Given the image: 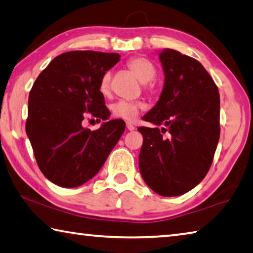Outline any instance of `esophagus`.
Masks as SVG:
<instances>
[{"instance_id": "obj_1", "label": "esophagus", "mask_w": 253, "mask_h": 253, "mask_svg": "<svg viewBox=\"0 0 253 253\" xmlns=\"http://www.w3.org/2000/svg\"><path fill=\"white\" fill-rule=\"evenodd\" d=\"M126 128H127V129L128 130H134L135 129V126L134 125H132V124H130V123H127L126 124Z\"/></svg>"}]
</instances>
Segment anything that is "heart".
<instances>
[{
    "label": "heart",
    "instance_id": "heart-1",
    "mask_svg": "<svg viewBox=\"0 0 253 253\" xmlns=\"http://www.w3.org/2000/svg\"><path fill=\"white\" fill-rule=\"evenodd\" d=\"M127 67L142 83H149L156 77V68L148 59L144 57H134L127 61ZM102 96H109L111 92V72L106 71L102 74L98 84ZM144 104L140 100L127 101L119 100L111 106V111L115 117L124 119L126 122H134L138 117L140 109Z\"/></svg>",
    "mask_w": 253,
    "mask_h": 253
}]
</instances>
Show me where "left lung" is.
<instances>
[{"mask_svg": "<svg viewBox=\"0 0 253 253\" xmlns=\"http://www.w3.org/2000/svg\"><path fill=\"white\" fill-rule=\"evenodd\" d=\"M160 60L164 88L143 117L156 127L137 128L144 138L139 170L155 193L178 196L198 185L211 168L220 138V93L198 60L172 49L162 51ZM161 125L168 128L161 132Z\"/></svg>", "mask_w": 253, "mask_h": 253, "instance_id": "left-lung-1", "label": "left lung"}]
</instances>
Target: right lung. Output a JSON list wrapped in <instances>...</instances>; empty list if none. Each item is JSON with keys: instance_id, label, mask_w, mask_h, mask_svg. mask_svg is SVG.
I'll return each mask as SVG.
<instances>
[{"instance_id": "add662e5", "label": "right lung", "mask_w": 253, "mask_h": 253, "mask_svg": "<svg viewBox=\"0 0 253 253\" xmlns=\"http://www.w3.org/2000/svg\"><path fill=\"white\" fill-rule=\"evenodd\" d=\"M118 53L69 51L55 57L33 84L25 131L38 166L62 187H77L99 172L125 130L113 119L90 130L87 115L98 122L109 117L98 88L100 77L119 61Z\"/></svg>"}]
</instances>
